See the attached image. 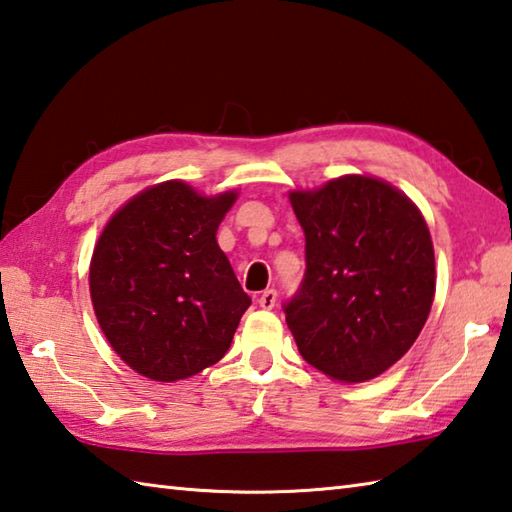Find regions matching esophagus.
Here are the masks:
<instances>
[{
	"mask_svg": "<svg viewBox=\"0 0 512 512\" xmlns=\"http://www.w3.org/2000/svg\"><path fill=\"white\" fill-rule=\"evenodd\" d=\"M276 289H265L263 294L258 296V305L263 307V310H272V307L276 305Z\"/></svg>",
	"mask_w": 512,
	"mask_h": 512,
	"instance_id": "34e87169",
	"label": "esophagus"
}]
</instances>
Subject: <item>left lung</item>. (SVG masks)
<instances>
[{
  "label": "left lung",
  "mask_w": 512,
  "mask_h": 512,
  "mask_svg": "<svg viewBox=\"0 0 512 512\" xmlns=\"http://www.w3.org/2000/svg\"><path fill=\"white\" fill-rule=\"evenodd\" d=\"M305 234V276L283 305L303 359L361 383L406 354L435 298V249L421 211L399 189L343 176L289 194Z\"/></svg>",
  "instance_id": "8db88e82"
}]
</instances>
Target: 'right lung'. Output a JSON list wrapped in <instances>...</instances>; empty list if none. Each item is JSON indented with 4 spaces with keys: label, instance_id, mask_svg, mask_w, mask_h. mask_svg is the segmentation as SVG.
<instances>
[{
    "label": "right lung",
    "instance_id": "1",
    "mask_svg": "<svg viewBox=\"0 0 512 512\" xmlns=\"http://www.w3.org/2000/svg\"><path fill=\"white\" fill-rule=\"evenodd\" d=\"M236 191L200 196L180 180L142 191L93 249L95 316L120 359L153 381H178L218 363L252 305L216 231Z\"/></svg>",
    "mask_w": 512,
    "mask_h": 512
}]
</instances>
